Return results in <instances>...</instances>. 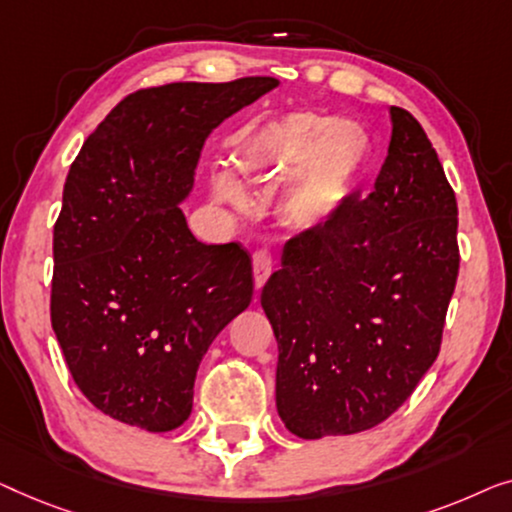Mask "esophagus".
<instances>
[{
  "mask_svg": "<svg viewBox=\"0 0 512 512\" xmlns=\"http://www.w3.org/2000/svg\"><path fill=\"white\" fill-rule=\"evenodd\" d=\"M271 269H273L271 255L266 253V250H257V253L253 255V271H255V287H257V290L266 283V278L271 276Z\"/></svg>",
  "mask_w": 512,
  "mask_h": 512,
  "instance_id": "esophagus-1",
  "label": "esophagus"
}]
</instances>
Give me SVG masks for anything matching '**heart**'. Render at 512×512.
Returning a JSON list of instances; mask_svg holds the SVG:
<instances>
[{"instance_id":"1","label":"heart","mask_w":512,"mask_h":512,"mask_svg":"<svg viewBox=\"0 0 512 512\" xmlns=\"http://www.w3.org/2000/svg\"><path fill=\"white\" fill-rule=\"evenodd\" d=\"M371 160V139L357 122L292 111L259 127L239 150L246 181H278L297 171L285 194L294 225L320 227L334 220ZM215 199L243 211L248 192L227 171L211 178Z\"/></svg>"}]
</instances>
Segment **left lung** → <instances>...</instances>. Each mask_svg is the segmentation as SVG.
I'll return each instance as SVG.
<instances>
[{
	"label": "left lung",
	"mask_w": 512,
	"mask_h": 512,
	"mask_svg": "<svg viewBox=\"0 0 512 512\" xmlns=\"http://www.w3.org/2000/svg\"><path fill=\"white\" fill-rule=\"evenodd\" d=\"M376 187L285 243L262 290L276 408L299 438L345 436L403 406L441 350L459 273L457 199L420 122L392 106Z\"/></svg>",
	"instance_id": "left-lung-1"
}]
</instances>
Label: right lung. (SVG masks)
Wrapping results in <instances>:
<instances>
[{
  "label": "right lung",
  "instance_id": "obj_1",
  "mask_svg": "<svg viewBox=\"0 0 512 512\" xmlns=\"http://www.w3.org/2000/svg\"><path fill=\"white\" fill-rule=\"evenodd\" d=\"M276 85L248 76L132 92L71 164L50 322L78 390L113 420L181 427L201 357L253 299L250 255L194 239L178 204L211 129Z\"/></svg>",
  "mask_w": 512,
  "mask_h": 512
}]
</instances>
